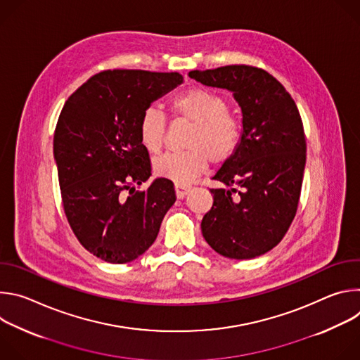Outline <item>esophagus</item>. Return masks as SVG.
Returning a JSON list of instances; mask_svg holds the SVG:
<instances>
[{"instance_id": "esophagus-1", "label": "esophagus", "mask_w": 360, "mask_h": 360, "mask_svg": "<svg viewBox=\"0 0 360 360\" xmlns=\"http://www.w3.org/2000/svg\"><path fill=\"white\" fill-rule=\"evenodd\" d=\"M191 189H192V188L188 186V185H179V184L175 185V193H176V196H178L179 199L184 198V196H186Z\"/></svg>"}]
</instances>
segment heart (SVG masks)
I'll list each match as a JSON object with an SVG mask.
<instances>
[{"label": "heart", "instance_id": "1", "mask_svg": "<svg viewBox=\"0 0 360 360\" xmlns=\"http://www.w3.org/2000/svg\"><path fill=\"white\" fill-rule=\"evenodd\" d=\"M169 111L175 118L192 122L185 145L188 149L167 152L153 161L157 176L185 185L208 168L226 164L239 148L242 139L240 122L229 114V105L219 94L192 86L169 101ZM138 135L142 146L157 153L165 143L167 120L153 107L139 117Z\"/></svg>", "mask_w": 360, "mask_h": 360}]
</instances>
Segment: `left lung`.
Masks as SVG:
<instances>
[{"label": "left lung", "instance_id": "obj_1", "mask_svg": "<svg viewBox=\"0 0 360 360\" xmlns=\"http://www.w3.org/2000/svg\"><path fill=\"white\" fill-rule=\"evenodd\" d=\"M189 77L233 92L242 108V139L214 176V203L200 228L210 246L231 259H252L275 248L297 211L306 162L302 118L290 94L252 65L191 71Z\"/></svg>", "mask_w": 360, "mask_h": 360}]
</instances>
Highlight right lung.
<instances>
[{
  "label": "right lung",
  "mask_w": 360,
  "mask_h": 360,
  "mask_svg": "<svg viewBox=\"0 0 360 360\" xmlns=\"http://www.w3.org/2000/svg\"><path fill=\"white\" fill-rule=\"evenodd\" d=\"M178 72L107 70L67 101L54 132L61 200L79 243L110 264L136 259L157 239L176 200L174 184L150 176L138 135L143 110L182 82Z\"/></svg>",
  "instance_id": "obj_1"
}]
</instances>
